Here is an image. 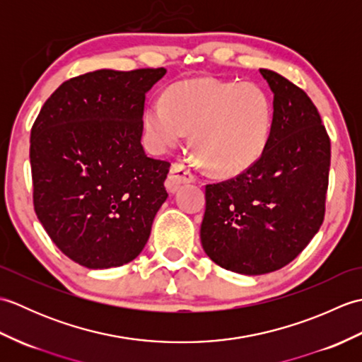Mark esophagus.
<instances>
[{"label": "esophagus", "instance_id": "1", "mask_svg": "<svg viewBox=\"0 0 362 362\" xmlns=\"http://www.w3.org/2000/svg\"><path fill=\"white\" fill-rule=\"evenodd\" d=\"M194 179L196 177L191 173L189 168H187L183 163H174L171 166V173H169L165 185L169 193H174V191L179 189L182 185H185V183L194 182Z\"/></svg>", "mask_w": 362, "mask_h": 362}]
</instances>
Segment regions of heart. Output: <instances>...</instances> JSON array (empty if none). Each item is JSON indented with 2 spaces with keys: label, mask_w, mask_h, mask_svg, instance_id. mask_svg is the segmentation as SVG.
Returning <instances> with one entry per match:
<instances>
[{
  "label": "heart",
  "mask_w": 362,
  "mask_h": 362,
  "mask_svg": "<svg viewBox=\"0 0 362 362\" xmlns=\"http://www.w3.org/2000/svg\"><path fill=\"white\" fill-rule=\"evenodd\" d=\"M272 127L271 99L255 83L202 78L169 87L144 110L153 148H174L191 134V148L214 174L236 175L263 153Z\"/></svg>",
  "instance_id": "obj_1"
}]
</instances>
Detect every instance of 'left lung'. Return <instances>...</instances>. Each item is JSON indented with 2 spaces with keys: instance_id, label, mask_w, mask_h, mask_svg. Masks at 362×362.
Instances as JSON below:
<instances>
[{
  "instance_id": "left-lung-1",
  "label": "left lung",
  "mask_w": 362,
  "mask_h": 362,
  "mask_svg": "<svg viewBox=\"0 0 362 362\" xmlns=\"http://www.w3.org/2000/svg\"><path fill=\"white\" fill-rule=\"evenodd\" d=\"M274 93L266 148L250 168L205 187L201 241L227 271L263 275L289 264L325 216L332 146L320 115L302 88L259 70Z\"/></svg>"
}]
</instances>
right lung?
Wrapping results in <instances>:
<instances>
[{
	"label": "right lung",
	"instance_id": "add662e5",
	"mask_svg": "<svg viewBox=\"0 0 362 362\" xmlns=\"http://www.w3.org/2000/svg\"><path fill=\"white\" fill-rule=\"evenodd\" d=\"M165 68L98 70L64 82L30 130L34 210L52 243L88 269L135 259L166 201L171 163L141 146L146 93Z\"/></svg>",
	"mask_w": 362,
	"mask_h": 362
}]
</instances>
